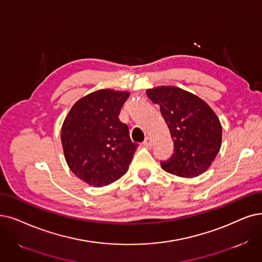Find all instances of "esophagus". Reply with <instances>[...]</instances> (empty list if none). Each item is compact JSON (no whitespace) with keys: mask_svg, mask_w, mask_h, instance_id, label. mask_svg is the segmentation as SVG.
I'll list each match as a JSON object with an SVG mask.
<instances>
[{"mask_svg":"<svg viewBox=\"0 0 262 262\" xmlns=\"http://www.w3.org/2000/svg\"><path fill=\"white\" fill-rule=\"evenodd\" d=\"M143 146H145V147H150V146H151V139L146 138L145 141L143 142Z\"/></svg>","mask_w":262,"mask_h":262,"instance_id":"34e87169","label":"esophagus"}]
</instances>
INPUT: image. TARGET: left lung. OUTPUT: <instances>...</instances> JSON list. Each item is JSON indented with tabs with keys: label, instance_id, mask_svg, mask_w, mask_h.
<instances>
[{
	"label": "left lung",
	"instance_id": "obj_1",
	"mask_svg": "<svg viewBox=\"0 0 262 262\" xmlns=\"http://www.w3.org/2000/svg\"><path fill=\"white\" fill-rule=\"evenodd\" d=\"M147 97L159 104L174 143V154L161 167L180 177L204 173L221 149L223 128L210 105L198 96L173 86L146 90Z\"/></svg>",
	"mask_w": 262,
	"mask_h": 262
}]
</instances>
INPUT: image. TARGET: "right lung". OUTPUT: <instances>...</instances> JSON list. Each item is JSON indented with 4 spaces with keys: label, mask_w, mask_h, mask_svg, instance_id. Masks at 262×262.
I'll list each match as a JSON object with an SVG mask.
<instances>
[{
    "label": "right lung",
    "mask_w": 262,
    "mask_h": 262,
    "mask_svg": "<svg viewBox=\"0 0 262 262\" xmlns=\"http://www.w3.org/2000/svg\"><path fill=\"white\" fill-rule=\"evenodd\" d=\"M130 93L101 89L79 99L61 128L66 161L78 179L103 187L127 173L139 144L118 116Z\"/></svg>",
    "instance_id": "add662e5"
}]
</instances>
